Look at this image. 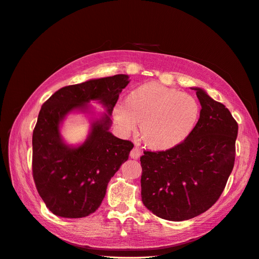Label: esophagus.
I'll return each instance as SVG.
<instances>
[{"label":"esophagus","mask_w":259,"mask_h":259,"mask_svg":"<svg viewBox=\"0 0 259 259\" xmlns=\"http://www.w3.org/2000/svg\"><path fill=\"white\" fill-rule=\"evenodd\" d=\"M140 155H141V151L138 148H134L130 152V157L134 158V160H138V158L140 157Z\"/></svg>","instance_id":"1"}]
</instances>
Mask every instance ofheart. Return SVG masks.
I'll use <instances>...</instances> for the list:
<instances>
[{
	"label": "heart",
	"mask_w": 259,
	"mask_h": 259,
	"mask_svg": "<svg viewBox=\"0 0 259 259\" xmlns=\"http://www.w3.org/2000/svg\"><path fill=\"white\" fill-rule=\"evenodd\" d=\"M200 114L196 99L160 83H145L131 91L124 103L112 108V118L123 132L140 121V136L153 151L163 152L182 144L195 129Z\"/></svg>",
	"instance_id": "heart-1"
}]
</instances>
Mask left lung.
I'll list each match as a JSON object with an SVG mask.
<instances>
[{
	"label": "left lung",
	"mask_w": 259,
	"mask_h": 259,
	"mask_svg": "<svg viewBox=\"0 0 259 259\" xmlns=\"http://www.w3.org/2000/svg\"><path fill=\"white\" fill-rule=\"evenodd\" d=\"M200 117L189 137L163 152L140 157L141 198L152 213L185 221L210 209L221 196L235 161L238 125L221 103L200 88Z\"/></svg>",
	"instance_id": "1"
}]
</instances>
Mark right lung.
Masks as SVG:
<instances>
[{
	"label": "right lung",
	"mask_w": 259,
	"mask_h": 259,
	"mask_svg": "<svg viewBox=\"0 0 259 259\" xmlns=\"http://www.w3.org/2000/svg\"><path fill=\"white\" fill-rule=\"evenodd\" d=\"M129 82L125 74L89 79L60 89L42 105L32 132V176L54 214L75 219L95 212L110 178L128 160L134 144L109 129L112 108ZM91 101L106 111L96 116ZM73 112L90 115L89 136L77 146L66 144L61 135L64 119Z\"/></svg>",
	"instance_id": "obj_1"
}]
</instances>
